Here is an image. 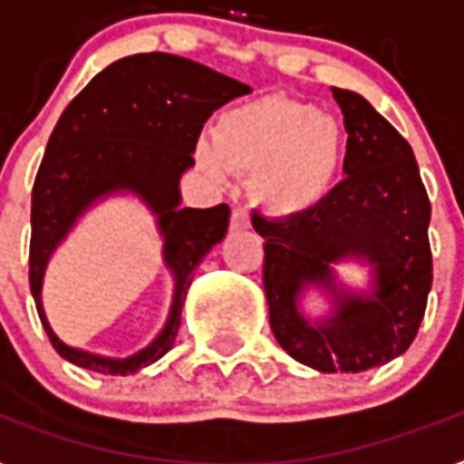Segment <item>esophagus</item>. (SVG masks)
Returning <instances> with one entry per match:
<instances>
[{
	"label": "esophagus",
	"instance_id": "esophagus-1",
	"mask_svg": "<svg viewBox=\"0 0 464 464\" xmlns=\"http://www.w3.org/2000/svg\"><path fill=\"white\" fill-rule=\"evenodd\" d=\"M247 226H250V214H247V209L236 207L231 214V228L233 231H243V228H247Z\"/></svg>",
	"mask_w": 464,
	"mask_h": 464
}]
</instances>
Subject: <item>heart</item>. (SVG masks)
<instances>
[{
	"mask_svg": "<svg viewBox=\"0 0 464 464\" xmlns=\"http://www.w3.org/2000/svg\"><path fill=\"white\" fill-rule=\"evenodd\" d=\"M195 160L209 179L252 176V195L266 212L300 217L336 186L345 138L341 123L312 104L265 97L221 114L214 142H199Z\"/></svg>",
	"mask_w": 464,
	"mask_h": 464,
	"instance_id": "obj_1",
	"label": "heart"
}]
</instances>
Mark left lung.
I'll return each mask as SVG.
<instances>
[{
  "mask_svg": "<svg viewBox=\"0 0 464 464\" xmlns=\"http://www.w3.org/2000/svg\"><path fill=\"white\" fill-rule=\"evenodd\" d=\"M348 130L345 179L317 209L266 219L252 214L265 243V293L278 345L307 367L367 372L402 355L415 341L431 291L429 205L410 142L362 95L334 88ZM353 256L372 266V291L335 284L331 264ZM304 285L334 295V314L304 320Z\"/></svg>",
  "mask_w": 464,
  "mask_h": 464,
  "instance_id": "obj_1",
  "label": "left lung"
}]
</instances>
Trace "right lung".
Instances as JSON below:
<instances>
[{
    "label": "right lung",
    "instance_id": "add662e5",
    "mask_svg": "<svg viewBox=\"0 0 464 464\" xmlns=\"http://www.w3.org/2000/svg\"><path fill=\"white\" fill-rule=\"evenodd\" d=\"M250 85L164 52L119 59L63 109L37 169L30 207V293L49 341L63 360L100 374L126 376L171 350L195 266L228 231V205L180 209V176L195 164L202 126ZM138 194L165 236V264L177 278L160 336L130 358H102L55 338L42 307V276L55 245L97 198Z\"/></svg>",
    "mask_w": 464,
    "mask_h": 464
}]
</instances>
